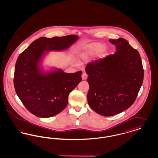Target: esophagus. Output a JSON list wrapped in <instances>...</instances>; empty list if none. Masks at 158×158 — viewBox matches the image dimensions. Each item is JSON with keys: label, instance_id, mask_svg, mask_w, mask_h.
I'll return each instance as SVG.
<instances>
[{"label": "esophagus", "instance_id": "34e87169", "mask_svg": "<svg viewBox=\"0 0 158 158\" xmlns=\"http://www.w3.org/2000/svg\"><path fill=\"white\" fill-rule=\"evenodd\" d=\"M83 80H86L88 78V75L86 73H83L82 75Z\"/></svg>", "mask_w": 158, "mask_h": 158}]
</instances>
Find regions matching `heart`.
Returning a JSON list of instances; mask_svg holds the SVG:
<instances>
[{"label":"heart","instance_id":"obj_1","mask_svg":"<svg viewBox=\"0 0 158 158\" xmlns=\"http://www.w3.org/2000/svg\"><path fill=\"white\" fill-rule=\"evenodd\" d=\"M104 49V46L101 44H96L92 46V48L89 52H88L86 53H83L81 56V58L83 60H86L88 59L90 56L97 54L99 53H101Z\"/></svg>","mask_w":158,"mask_h":158}]
</instances>
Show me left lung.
Here are the masks:
<instances>
[{
  "mask_svg": "<svg viewBox=\"0 0 158 158\" xmlns=\"http://www.w3.org/2000/svg\"><path fill=\"white\" fill-rule=\"evenodd\" d=\"M116 52L89 63L85 68L90 108L110 117L124 111L135 102L143 81L144 70L137 50L123 38L110 39Z\"/></svg>",
  "mask_w": 158,
  "mask_h": 158,
  "instance_id": "obj_1",
  "label": "left lung"
}]
</instances>
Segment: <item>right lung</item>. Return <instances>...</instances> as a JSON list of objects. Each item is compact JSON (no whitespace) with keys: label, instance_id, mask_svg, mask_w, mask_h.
Listing matches in <instances>:
<instances>
[{"label":"right lung","instance_id":"add662e5","mask_svg":"<svg viewBox=\"0 0 158 158\" xmlns=\"http://www.w3.org/2000/svg\"><path fill=\"white\" fill-rule=\"evenodd\" d=\"M77 39L75 35L39 38L17 59L14 78L16 93L34 115L48 118L61 112L68 105L70 92L82 81V71L67 73L60 69L43 73L39 67L45 52L66 50Z\"/></svg>","mask_w":158,"mask_h":158}]
</instances>
